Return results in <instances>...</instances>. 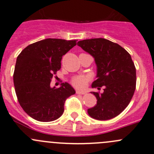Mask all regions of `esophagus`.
Returning a JSON list of instances; mask_svg holds the SVG:
<instances>
[{
	"label": "esophagus",
	"instance_id": "esophagus-1",
	"mask_svg": "<svg viewBox=\"0 0 154 154\" xmlns=\"http://www.w3.org/2000/svg\"><path fill=\"white\" fill-rule=\"evenodd\" d=\"M76 93H77V94H85V93H87V92L84 91V90H77V91H76Z\"/></svg>",
	"mask_w": 154,
	"mask_h": 154
}]
</instances>
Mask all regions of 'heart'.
Returning <instances> with one entry per match:
<instances>
[{
	"label": "heart",
	"instance_id": "obj_1",
	"mask_svg": "<svg viewBox=\"0 0 154 154\" xmlns=\"http://www.w3.org/2000/svg\"><path fill=\"white\" fill-rule=\"evenodd\" d=\"M89 77L84 75H79L76 76L72 79V84L73 85L75 86L76 87L78 88H84L87 85V82L89 80Z\"/></svg>",
	"mask_w": 154,
	"mask_h": 154
}]
</instances>
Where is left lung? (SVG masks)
<instances>
[{
	"label": "left lung",
	"mask_w": 154,
	"mask_h": 154,
	"mask_svg": "<svg viewBox=\"0 0 154 154\" xmlns=\"http://www.w3.org/2000/svg\"><path fill=\"white\" fill-rule=\"evenodd\" d=\"M77 45L93 56L97 64V80L92 87L97 103L87 109L97 120H109L119 116L130 103L136 87V69L130 54L117 43L103 38L81 40Z\"/></svg>",
	"instance_id": "8db88e82"
}]
</instances>
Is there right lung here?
I'll return each instance as SVG.
<instances>
[{"mask_svg": "<svg viewBox=\"0 0 154 154\" xmlns=\"http://www.w3.org/2000/svg\"><path fill=\"white\" fill-rule=\"evenodd\" d=\"M76 40L46 38L29 45L17 58L14 74L16 94L23 109L39 122H52L62 116L65 100L76 93L65 82L51 87L53 75L61 69L62 56Z\"/></svg>", "mask_w": 154, "mask_h": 154, "instance_id": "obj_1", "label": "right lung"}]
</instances>
